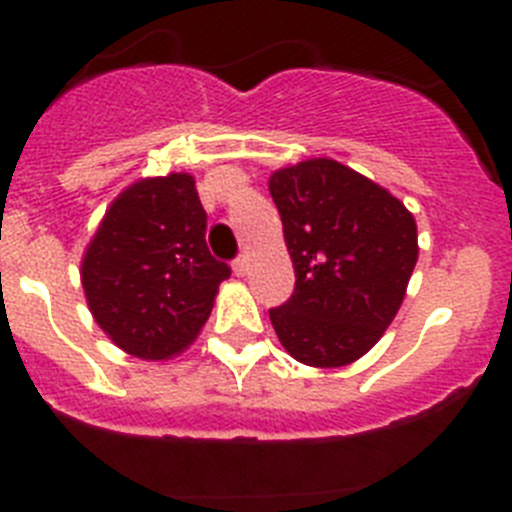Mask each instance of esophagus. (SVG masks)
Here are the masks:
<instances>
[{
  "instance_id": "esophagus-1",
  "label": "esophagus",
  "mask_w": 512,
  "mask_h": 512,
  "mask_svg": "<svg viewBox=\"0 0 512 512\" xmlns=\"http://www.w3.org/2000/svg\"><path fill=\"white\" fill-rule=\"evenodd\" d=\"M233 271L238 274V277L248 274V256H246V253H243V256H238V259L233 261Z\"/></svg>"
}]
</instances>
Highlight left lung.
Segmentation results:
<instances>
[{
  "label": "left lung",
  "instance_id": "1",
  "mask_svg": "<svg viewBox=\"0 0 512 512\" xmlns=\"http://www.w3.org/2000/svg\"><path fill=\"white\" fill-rule=\"evenodd\" d=\"M295 264V292L269 318L287 354L318 369L354 364L390 328L418 261V225L377 182L333 158L269 176Z\"/></svg>",
  "mask_w": 512,
  "mask_h": 512
}]
</instances>
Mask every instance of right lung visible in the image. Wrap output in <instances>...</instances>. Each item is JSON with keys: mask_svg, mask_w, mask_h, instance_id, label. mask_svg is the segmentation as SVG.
<instances>
[{"mask_svg": "<svg viewBox=\"0 0 512 512\" xmlns=\"http://www.w3.org/2000/svg\"><path fill=\"white\" fill-rule=\"evenodd\" d=\"M192 174L146 176L117 194L81 259L94 323L143 361L182 354L230 269L210 256Z\"/></svg>", "mask_w": 512, "mask_h": 512, "instance_id": "right-lung-1", "label": "right lung"}]
</instances>
